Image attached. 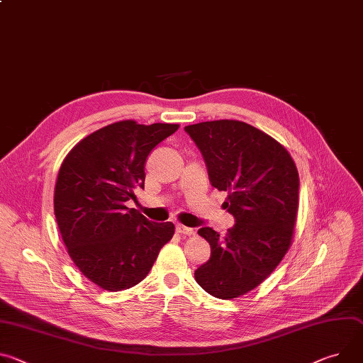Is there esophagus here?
Masks as SVG:
<instances>
[{
	"label": "esophagus",
	"mask_w": 363,
	"mask_h": 363,
	"mask_svg": "<svg viewBox=\"0 0 363 363\" xmlns=\"http://www.w3.org/2000/svg\"><path fill=\"white\" fill-rule=\"evenodd\" d=\"M177 232L181 233V235H185V236H191V235H194V228L185 227V225H181V224H177Z\"/></svg>",
	"instance_id": "34e87169"
}]
</instances>
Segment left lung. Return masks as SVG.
Segmentation results:
<instances>
[{
	"instance_id": "1",
	"label": "left lung",
	"mask_w": 363,
	"mask_h": 363,
	"mask_svg": "<svg viewBox=\"0 0 363 363\" xmlns=\"http://www.w3.org/2000/svg\"><path fill=\"white\" fill-rule=\"evenodd\" d=\"M184 130L201 152L211 185L228 191L224 206L235 217L224 238L211 227L199 230L211 256L194 277L216 298H236L267 279L289 249L298 172L284 146L243 121H204Z\"/></svg>"
}]
</instances>
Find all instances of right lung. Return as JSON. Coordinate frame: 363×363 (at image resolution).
I'll list each match as a JSON object with an SVG mask.
<instances>
[{"label": "right lung", "mask_w": 363, "mask_h": 363, "mask_svg": "<svg viewBox=\"0 0 363 363\" xmlns=\"http://www.w3.org/2000/svg\"><path fill=\"white\" fill-rule=\"evenodd\" d=\"M178 127L118 121L86 136L62 163L53 200L59 232L78 269L103 289L138 285L174 236L171 221L153 223L125 203L145 188L149 153Z\"/></svg>", "instance_id": "1"}]
</instances>
